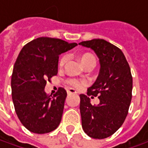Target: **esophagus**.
Listing matches in <instances>:
<instances>
[{"label": "esophagus", "mask_w": 148, "mask_h": 148, "mask_svg": "<svg viewBox=\"0 0 148 148\" xmlns=\"http://www.w3.org/2000/svg\"><path fill=\"white\" fill-rule=\"evenodd\" d=\"M67 93L68 94H75V93H77V92H76V90H74V89L69 88L67 90Z\"/></svg>", "instance_id": "obj_1"}]
</instances>
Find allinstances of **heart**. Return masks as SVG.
<instances>
[{
    "label": "heart",
    "instance_id": "1",
    "mask_svg": "<svg viewBox=\"0 0 148 148\" xmlns=\"http://www.w3.org/2000/svg\"><path fill=\"white\" fill-rule=\"evenodd\" d=\"M67 59V55H63L61 58V59H60V61H59V66L62 67L65 65V63L66 62ZM79 60H80L82 64L85 67L89 64H90V63H92V62H96V58H95V57L93 55L90 54V53H85V54L81 55L79 56ZM67 82L71 86L75 87V88H77V89H79L81 87L86 86L87 84L86 81L77 80V79H70V80H68Z\"/></svg>",
    "mask_w": 148,
    "mask_h": 148
}]
</instances>
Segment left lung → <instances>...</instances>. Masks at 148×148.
I'll use <instances>...</instances> for the list:
<instances>
[{"label":"left lung","mask_w":148,"mask_h":148,"mask_svg":"<svg viewBox=\"0 0 148 148\" xmlns=\"http://www.w3.org/2000/svg\"><path fill=\"white\" fill-rule=\"evenodd\" d=\"M95 52L100 72L87 95L99 96V103L92 105L86 95L80 94V112L84 132L94 139H105L121 127L132 100V77L129 65L120 48L105 39L79 42Z\"/></svg>","instance_id":"obj_1"}]
</instances>
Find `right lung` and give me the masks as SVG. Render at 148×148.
I'll return each instance as SVG.
<instances>
[{
  "label": "right lung",
  "mask_w": 148,
  "mask_h": 148,
  "mask_svg": "<svg viewBox=\"0 0 148 148\" xmlns=\"http://www.w3.org/2000/svg\"><path fill=\"white\" fill-rule=\"evenodd\" d=\"M77 45L40 37L21 49L12 74V97L19 120L32 132H51L60 124L66 91L59 88L48 97L44 89L47 80L58 73L59 55Z\"/></svg>",
  "instance_id": "add662e5"
}]
</instances>
